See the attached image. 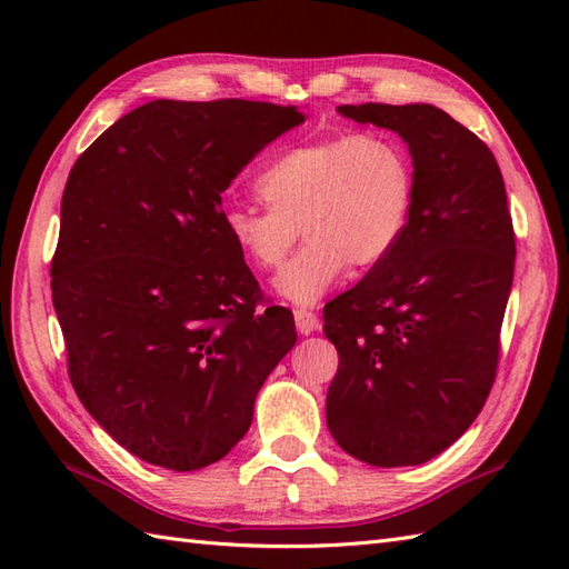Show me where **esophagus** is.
I'll use <instances>...</instances> for the list:
<instances>
[{
  "instance_id": "esophagus-1",
  "label": "esophagus",
  "mask_w": 569,
  "mask_h": 569,
  "mask_svg": "<svg viewBox=\"0 0 569 569\" xmlns=\"http://www.w3.org/2000/svg\"><path fill=\"white\" fill-rule=\"evenodd\" d=\"M320 328V322H318V316H312L310 310H296V330H298V335H312Z\"/></svg>"
}]
</instances>
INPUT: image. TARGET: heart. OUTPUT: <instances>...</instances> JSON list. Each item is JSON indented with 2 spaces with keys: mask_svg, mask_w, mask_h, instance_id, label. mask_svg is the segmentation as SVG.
Segmentation results:
<instances>
[{
  "mask_svg": "<svg viewBox=\"0 0 569 569\" xmlns=\"http://www.w3.org/2000/svg\"><path fill=\"white\" fill-rule=\"evenodd\" d=\"M257 188L269 208L227 204L224 234L253 269L273 271L303 232L308 244L276 276L273 288L308 308L349 263L371 269L401 244L413 217L416 168L396 137L355 131L283 151Z\"/></svg>",
  "mask_w": 569,
  "mask_h": 569,
  "instance_id": "obj_1",
  "label": "heart"
}]
</instances>
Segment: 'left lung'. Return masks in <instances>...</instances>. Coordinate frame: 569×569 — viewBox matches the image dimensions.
Here are the masks:
<instances>
[{"mask_svg": "<svg viewBox=\"0 0 569 569\" xmlns=\"http://www.w3.org/2000/svg\"><path fill=\"white\" fill-rule=\"evenodd\" d=\"M396 131L416 168L413 217L386 261L325 306L340 367L328 428L373 467L422 465L485 408L499 365L516 237L489 147L432 104H342Z\"/></svg>", "mask_w": 569, "mask_h": 569, "instance_id": "1", "label": "left lung"}]
</instances>
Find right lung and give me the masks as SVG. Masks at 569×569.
<instances>
[{"mask_svg": "<svg viewBox=\"0 0 569 569\" xmlns=\"http://www.w3.org/2000/svg\"><path fill=\"white\" fill-rule=\"evenodd\" d=\"M298 107L153 100L72 166L51 263L68 373L88 413L156 467L192 471L244 438L296 345L286 308L222 229V192Z\"/></svg>", "mask_w": 569, "mask_h": 569, "instance_id": "1", "label": "right lung"}]
</instances>
